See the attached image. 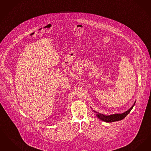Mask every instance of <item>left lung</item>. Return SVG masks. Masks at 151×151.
I'll return each instance as SVG.
<instances>
[{
  "label": "left lung",
  "instance_id": "obj_1",
  "mask_svg": "<svg viewBox=\"0 0 151 151\" xmlns=\"http://www.w3.org/2000/svg\"><path fill=\"white\" fill-rule=\"evenodd\" d=\"M135 103V102H134L133 106L130 109L122 114H113V115H105L99 114L97 112H96L95 111H94V112L97 113V116L98 117V118L100 120L103 121L104 122H112L121 120L124 119L127 115L130 113V112L133 109V107L134 106Z\"/></svg>",
  "mask_w": 151,
  "mask_h": 151
}]
</instances>
